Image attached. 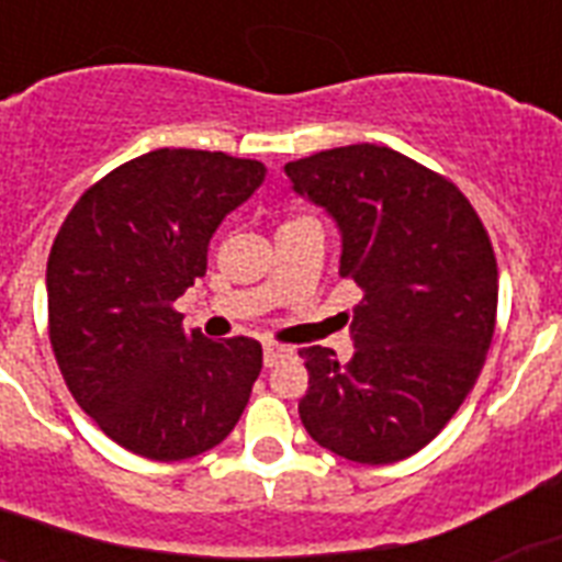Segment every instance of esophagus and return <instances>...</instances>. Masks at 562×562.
I'll use <instances>...</instances> for the list:
<instances>
[{"mask_svg": "<svg viewBox=\"0 0 562 562\" xmlns=\"http://www.w3.org/2000/svg\"><path fill=\"white\" fill-rule=\"evenodd\" d=\"M289 347H280V344H265V350H262V361H265V368H273L277 361L285 359L289 356Z\"/></svg>", "mask_w": 562, "mask_h": 562, "instance_id": "esophagus-1", "label": "esophagus"}]
</instances>
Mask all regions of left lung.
I'll use <instances>...</instances> for the list:
<instances>
[{
	"instance_id": "obj_1",
	"label": "left lung",
	"mask_w": 562,
	"mask_h": 562,
	"mask_svg": "<svg viewBox=\"0 0 562 562\" xmlns=\"http://www.w3.org/2000/svg\"><path fill=\"white\" fill-rule=\"evenodd\" d=\"M285 175L335 221L338 273L361 289L352 359L300 350V419L347 461H402L440 435L487 359L498 271L484 224L458 187L384 145L312 154Z\"/></svg>"
}]
</instances>
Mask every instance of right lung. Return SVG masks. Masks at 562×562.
Here are the masks:
<instances>
[{
    "label": "right lung",
    "mask_w": 562,
    "mask_h": 562,
    "mask_svg": "<svg viewBox=\"0 0 562 562\" xmlns=\"http://www.w3.org/2000/svg\"><path fill=\"white\" fill-rule=\"evenodd\" d=\"M265 175L259 160L221 151H148L83 192L57 233L46 268L57 368L127 452L194 458L250 400L259 341L187 333L171 303L206 273L212 233Z\"/></svg>",
    "instance_id": "add662e5"
}]
</instances>
